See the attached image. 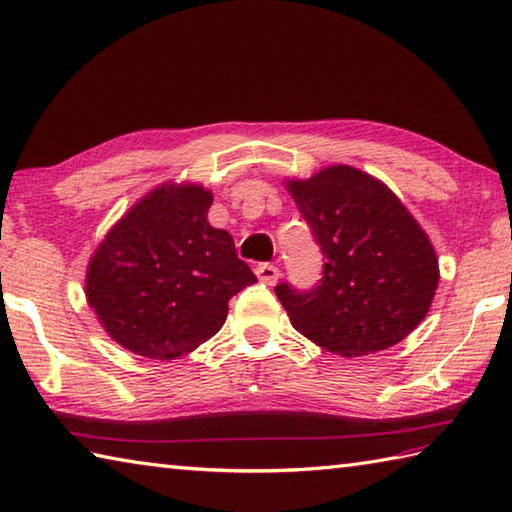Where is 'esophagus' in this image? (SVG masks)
<instances>
[{
    "instance_id": "34e87169",
    "label": "esophagus",
    "mask_w": 512,
    "mask_h": 512,
    "mask_svg": "<svg viewBox=\"0 0 512 512\" xmlns=\"http://www.w3.org/2000/svg\"><path fill=\"white\" fill-rule=\"evenodd\" d=\"M255 273L259 277V282L273 286L277 282V277H280V268L273 266V264H259L255 268Z\"/></svg>"
}]
</instances>
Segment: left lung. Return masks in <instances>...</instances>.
<instances>
[{
    "label": "left lung",
    "instance_id": "obj_1",
    "mask_svg": "<svg viewBox=\"0 0 512 512\" xmlns=\"http://www.w3.org/2000/svg\"><path fill=\"white\" fill-rule=\"evenodd\" d=\"M288 190L324 255L315 286H275L293 327L347 358L407 338L430 309L439 259L396 194L349 165L291 181Z\"/></svg>",
    "mask_w": 512,
    "mask_h": 512
}]
</instances>
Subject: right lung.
<instances>
[{"label":"right lung","mask_w":512,"mask_h":512,"mask_svg":"<svg viewBox=\"0 0 512 512\" xmlns=\"http://www.w3.org/2000/svg\"><path fill=\"white\" fill-rule=\"evenodd\" d=\"M210 203L201 185H163L96 250L87 300L118 345L156 360L197 349L226 322L230 297L257 282L228 232L208 224Z\"/></svg>","instance_id":"obj_1"}]
</instances>
